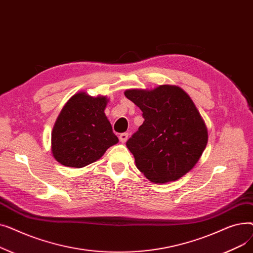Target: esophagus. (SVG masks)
Listing matches in <instances>:
<instances>
[{
    "instance_id": "obj_1",
    "label": "esophagus",
    "mask_w": 253,
    "mask_h": 253,
    "mask_svg": "<svg viewBox=\"0 0 253 253\" xmlns=\"http://www.w3.org/2000/svg\"><path fill=\"white\" fill-rule=\"evenodd\" d=\"M119 139H120V141H121L122 143L126 142L127 139H128V133H121V134H120V136H119Z\"/></svg>"
}]
</instances>
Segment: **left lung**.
<instances>
[{"label": "left lung", "mask_w": 253, "mask_h": 253, "mask_svg": "<svg viewBox=\"0 0 253 253\" xmlns=\"http://www.w3.org/2000/svg\"><path fill=\"white\" fill-rule=\"evenodd\" d=\"M125 96L144 121L126 142L137 169L149 180L166 183L182 177L200 160L208 142L204 120L183 89L160 85L127 89Z\"/></svg>", "instance_id": "obj_1"}]
</instances>
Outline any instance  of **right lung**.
Returning <instances> with one entry per match:
<instances>
[{
    "label": "right lung",
    "instance_id": "add662e5",
    "mask_svg": "<svg viewBox=\"0 0 253 253\" xmlns=\"http://www.w3.org/2000/svg\"><path fill=\"white\" fill-rule=\"evenodd\" d=\"M109 98L80 91L62 108L51 133V153L66 167L82 168L95 162L118 143L104 114Z\"/></svg>",
    "mask_w": 253,
    "mask_h": 253
}]
</instances>
